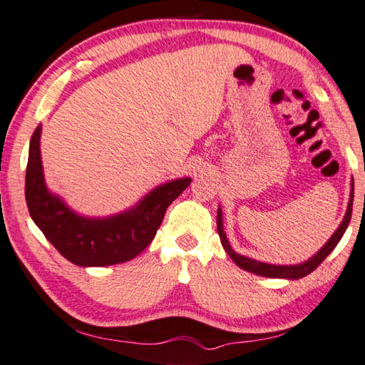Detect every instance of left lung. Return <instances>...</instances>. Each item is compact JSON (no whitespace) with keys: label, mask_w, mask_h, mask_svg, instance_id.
<instances>
[{"label":"left lung","mask_w":365,"mask_h":365,"mask_svg":"<svg viewBox=\"0 0 365 365\" xmlns=\"http://www.w3.org/2000/svg\"><path fill=\"white\" fill-rule=\"evenodd\" d=\"M353 199H354V181L351 182V199L348 203V210H346V215H344V218L341 221L340 227L336 229L335 234L331 235L330 240L325 244L321 250H319L314 257L311 259L306 261V263L302 264H295V266H277V264H267V263H261V261H255L250 258H245V257H240V255L235 253L231 245H229L227 237L225 231H222V218H221V210H218V218H216V227H218V234H220V239H221V244L225 247L226 253L231 257V259L234 261L235 264L239 267H242L244 271L248 272H253L257 274V276H263V277H276V279H302L304 276H308L312 271L316 269V267L322 263V261L329 257L330 252L334 250V248L338 245V242L341 240L344 231H346V227L351 221V213H353Z\"/></svg>","instance_id":"obj_1"}]
</instances>
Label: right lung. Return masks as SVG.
I'll list each match as a JSON object with an SVG mask.
<instances>
[{"instance_id":"right-lung-1","label":"right lung","mask_w":365,"mask_h":365,"mask_svg":"<svg viewBox=\"0 0 365 365\" xmlns=\"http://www.w3.org/2000/svg\"><path fill=\"white\" fill-rule=\"evenodd\" d=\"M38 126L30 139L25 173V200L31 220L63 258L76 266H110L130 261L155 237L166 208L190 184L189 178L162 184L133 210L106 220L73 213L46 189L40 157Z\"/></svg>"}]
</instances>
